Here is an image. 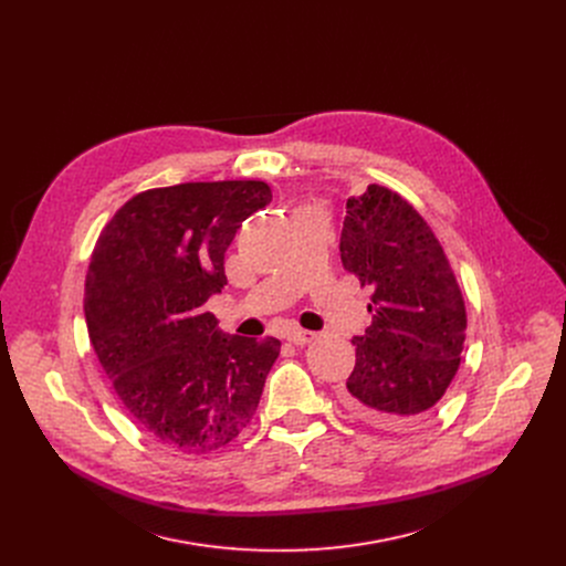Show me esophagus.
Wrapping results in <instances>:
<instances>
[{
    "mask_svg": "<svg viewBox=\"0 0 566 566\" xmlns=\"http://www.w3.org/2000/svg\"><path fill=\"white\" fill-rule=\"evenodd\" d=\"M314 338H316V334L314 332H306V329H291L286 334V340L293 343V345H306V343H312Z\"/></svg>",
    "mask_w": 566,
    "mask_h": 566,
    "instance_id": "1",
    "label": "esophagus"
}]
</instances>
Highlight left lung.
Masks as SVG:
<instances>
[{"instance_id": "left-lung-1", "label": "left lung", "mask_w": 566, "mask_h": 566, "mask_svg": "<svg viewBox=\"0 0 566 566\" xmlns=\"http://www.w3.org/2000/svg\"><path fill=\"white\" fill-rule=\"evenodd\" d=\"M340 260L373 291V325L352 338L356 364L340 403L368 424L406 429L458 373L468 329L462 291L422 214L381 185L347 198Z\"/></svg>"}]
</instances>
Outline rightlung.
<instances>
[{"label":"right lung","instance_id":"add662e5","mask_svg":"<svg viewBox=\"0 0 566 566\" xmlns=\"http://www.w3.org/2000/svg\"><path fill=\"white\" fill-rule=\"evenodd\" d=\"M273 198L264 180L182 182L135 193L101 230L85 323L135 424L163 447L208 453L252 420L277 338L223 336L205 302L226 284L239 226Z\"/></svg>","mask_w":566,"mask_h":566}]
</instances>
